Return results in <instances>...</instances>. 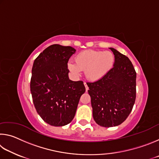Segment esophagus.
Instances as JSON below:
<instances>
[{
  "label": "esophagus",
  "instance_id": "esophagus-1",
  "mask_svg": "<svg viewBox=\"0 0 159 159\" xmlns=\"http://www.w3.org/2000/svg\"><path fill=\"white\" fill-rule=\"evenodd\" d=\"M84 85H85L86 91H88V85H87V83H86L85 82H84Z\"/></svg>",
  "mask_w": 159,
  "mask_h": 159
}]
</instances>
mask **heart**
<instances>
[{"mask_svg":"<svg viewBox=\"0 0 159 159\" xmlns=\"http://www.w3.org/2000/svg\"><path fill=\"white\" fill-rule=\"evenodd\" d=\"M114 61V55L109 51L88 50L79 54L76 57V62L69 61L67 66L70 71L77 75L85 70L88 79L98 80L112 69Z\"/></svg>","mask_w":159,"mask_h":159,"instance_id":"b5f03b06","label":"heart"}]
</instances>
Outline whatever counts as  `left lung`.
<instances>
[{
    "instance_id": "obj_1",
    "label": "left lung",
    "mask_w": 159,
    "mask_h": 159,
    "mask_svg": "<svg viewBox=\"0 0 159 159\" xmlns=\"http://www.w3.org/2000/svg\"><path fill=\"white\" fill-rule=\"evenodd\" d=\"M110 49L115 57L113 68L102 79L87 83L94 120L106 128L125 121L136 98V72L133 64L125 55Z\"/></svg>"
}]
</instances>
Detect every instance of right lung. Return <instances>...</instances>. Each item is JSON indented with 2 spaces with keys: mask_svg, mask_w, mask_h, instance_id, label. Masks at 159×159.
Listing matches in <instances>:
<instances>
[{
  "mask_svg": "<svg viewBox=\"0 0 159 159\" xmlns=\"http://www.w3.org/2000/svg\"><path fill=\"white\" fill-rule=\"evenodd\" d=\"M75 52L71 46L54 44L34 60L30 83L32 99L38 114L50 125L69 124L85 92L82 80L69 79L67 63Z\"/></svg>",
  "mask_w": 159,
  "mask_h": 159,
  "instance_id": "add662e5",
  "label": "right lung"
}]
</instances>
